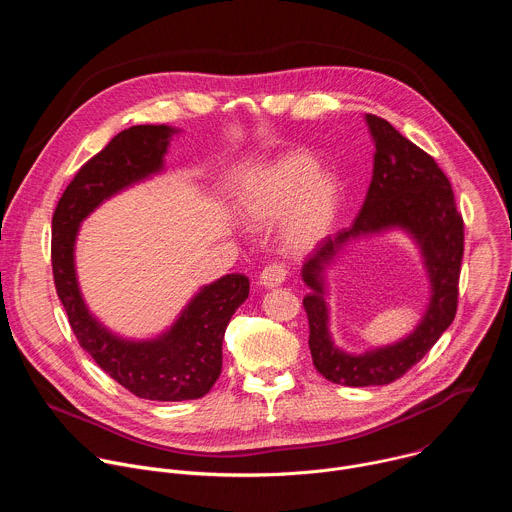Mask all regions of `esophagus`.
<instances>
[{
	"label": "esophagus",
	"mask_w": 512,
	"mask_h": 512,
	"mask_svg": "<svg viewBox=\"0 0 512 512\" xmlns=\"http://www.w3.org/2000/svg\"><path fill=\"white\" fill-rule=\"evenodd\" d=\"M285 277H287L285 267H283V265L273 263V265H267V267L261 271V275H259V283H261L263 287L271 289V287L281 285V283L285 281Z\"/></svg>",
	"instance_id": "1"
}]
</instances>
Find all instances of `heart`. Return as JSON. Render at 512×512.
Wrapping results in <instances>:
<instances>
[{
    "label": "heart",
    "mask_w": 512,
    "mask_h": 512,
    "mask_svg": "<svg viewBox=\"0 0 512 512\" xmlns=\"http://www.w3.org/2000/svg\"><path fill=\"white\" fill-rule=\"evenodd\" d=\"M342 186L334 172L318 168L302 150H291L253 168L241 184L239 208L245 221L265 229L281 221L285 249L304 253L334 229Z\"/></svg>",
    "instance_id": "b5f03b06"
}]
</instances>
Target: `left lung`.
<instances>
[{
    "label": "left lung",
    "mask_w": 512,
    "mask_h": 512,
    "mask_svg": "<svg viewBox=\"0 0 512 512\" xmlns=\"http://www.w3.org/2000/svg\"><path fill=\"white\" fill-rule=\"evenodd\" d=\"M375 141L373 180L352 227L324 239L302 267L310 287L304 308L310 322V352L316 371L346 387L389 385L417 364L454 322L464 255V221L450 180L435 160L389 121L364 117ZM403 230L418 245L430 279V304L420 324L405 339L352 355L329 336L325 269L354 240Z\"/></svg>",
    "instance_id": "1"
}]
</instances>
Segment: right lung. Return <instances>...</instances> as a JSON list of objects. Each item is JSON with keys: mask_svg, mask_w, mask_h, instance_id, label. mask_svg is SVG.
I'll return each mask as SVG.
<instances>
[{"mask_svg": "<svg viewBox=\"0 0 512 512\" xmlns=\"http://www.w3.org/2000/svg\"><path fill=\"white\" fill-rule=\"evenodd\" d=\"M170 125H133L117 133L66 186L52 216V273L56 294L79 344L121 387L150 401L204 397L223 369V338L249 296V277L229 273L204 287L176 322L156 338L131 340L105 328L81 294L75 243L85 218L121 190L164 172Z\"/></svg>", "mask_w": 512, "mask_h": 512, "instance_id": "obj_1", "label": "right lung"}]
</instances>
